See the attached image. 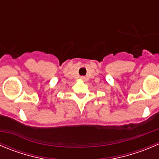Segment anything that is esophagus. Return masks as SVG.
I'll list each match as a JSON object with an SVG mask.
<instances>
[{"instance_id": "1", "label": "esophagus", "mask_w": 159, "mask_h": 159, "mask_svg": "<svg viewBox=\"0 0 159 159\" xmlns=\"http://www.w3.org/2000/svg\"><path fill=\"white\" fill-rule=\"evenodd\" d=\"M84 78H84V76L81 77V80H84Z\"/></svg>"}]
</instances>
